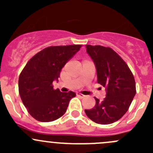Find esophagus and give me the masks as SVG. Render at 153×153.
<instances>
[{
  "label": "esophagus",
  "mask_w": 153,
  "mask_h": 153,
  "mask_svg": "<svg viewBox=\"0 0 153 153\" xmlns=\"http://www.w3.org/2000/svg\"><path fill=\"white\" fill-rule=\"evenodd\" d=\"M77 95H78V96H79L80 98H83L85 97V95H83V94H81V93H79V92H78V93H77Z\"/></svg>",
  "instance_id": "esophagus-1"
}]
</instances>
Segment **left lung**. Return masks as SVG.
<instances>
[{
    "label": "left lung",
    "mask_w": 153,
    "mask_h": 153,
    "mask_svg": "<svg viewBox=\"0 0 153 153\" xmlns=\"http://www.w3.org/2000/svg\"><path fill=\"white\" fill-rule=\"evenodd\" d=\"M86 52L95 66L98 84L105 87L106 98L85 109L88 118L100 124L118 121L127 112L136 93L133 75L124 60L111 48L86 45Z\"/></svg>",
    "instance_id": "obj_1"
}]
</instances>
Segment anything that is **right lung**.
I'll use <instances>...</instances> for the list:
<instances>
[{
  "instance_id": "1",
  "label": "right lung",
  "mask_w": 153,
  "mask_h": 153,
  "mask_svg": "<svg viewBox=\"0 0 153 153\" xmlns=\"http://www.w3.org/2000/svg\"><path fill=\"white\" fill-rule=\"evenodd\" d=\"M81 45L56 46L45 48L26 64L18 80V89L23 104L37 121L50 122L66 112L72 91L61 92L54 89L52 82L58 81L67 62L79 51Z\"/></svg>"
}]
</instances>
